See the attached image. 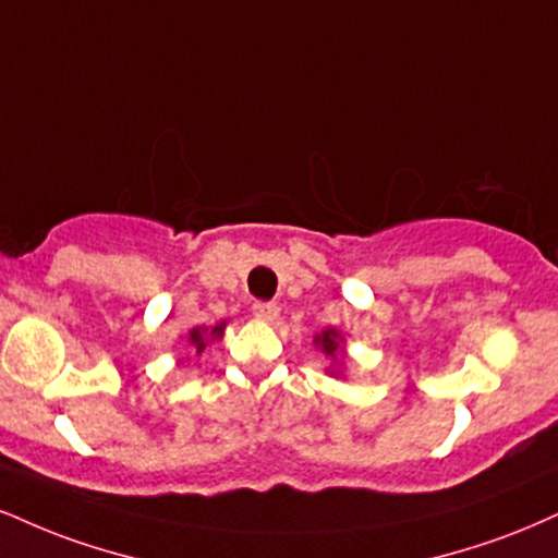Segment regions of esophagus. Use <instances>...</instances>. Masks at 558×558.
<instances>
[{"label":"esophagus","instance_id":"34e87169","mask_svg":"<svg viewBox=\"0 0 558 558\" xmlns=\"http://www.w3.org/2000/svg\"><path fill=\"white\" fill-rule=\"evenodd\" d=\"M278 304H272V301H257V304L252 306V314L262 322H275L278 319Z\"/></svg>","mask_w":558,"mask_h":558}]
</instances>
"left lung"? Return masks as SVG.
I'll return each mask as SVG.
<instances>
[{"instance_id":"1","label":"left lung","mask_w":558,"mask_h":558,"mask_svg":"<svg viewBox=\"0 0 558 558\" xmlns=\"http://www.w3.org/2000/svg\"><path fill=\"white\" fill-rule=\"evenodd\" d=\"M314 343L322 348V353L330 355V359L338 361L340 343H343V338H340L338 330H325L322 335H317V338H314Z\"/></svg>"}]
</instances>
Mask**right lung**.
I'll return each instance as SVG.
<instances>
[{
    "label": "right lung",
    "mask_w": 558,
    "mask_h": 558,
    "mask_svg": "<svg viewBox=\"0 0 558 558\" xmlns=\"http://www.w3.org/2000/svg\"><path fill=\"white\" fill-rule=\"evenodd\" d=\"M223 330H226V322L215 325L210 332L203 330V327H194V330L190 332V343L197 348V353H203L205 345H207V340H220V338H223Z\"/></svg>",
    "instance_id": "add662e5"
}]
</instances>
